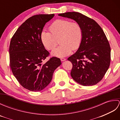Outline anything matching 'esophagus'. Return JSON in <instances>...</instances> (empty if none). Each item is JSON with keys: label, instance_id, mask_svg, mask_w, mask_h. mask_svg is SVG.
<instances>
[{"label": "esophagus", "instance_id": "34e87169", "mask_svg": "<svg viewBox=\"0 0 120 120\" xmlns=\"http://www.w3.org/2000/svg\"><path fill=\"white\" fill-rule=\"evenodd\" d=\"M60 60H61V61H64L66 60V59L63 58H61L60 59Z\"/></svg>", "mask_w": 120, "mask_h": 120}]
</instances>
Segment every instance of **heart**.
<instances>
[{
    "instance_id": "1",
    "label": "heart",
    "mask_w": 120,
    "mask_h": 120,
    "mask_svg": "<svg viewBox=\"0 0 120 120\" xmlns=\"http://www.w3.org/2000/svg\"><path fill=\"white\" fill-rule=\"evenodd\" d=\"M50 32L43 31L41 40L46 49L52 50L57 46L58 40L61 44L52 52V55L57 57H64L69 55L72 50L80 47L83 38L81 25L77 22L69 20L57 19L49 28Z\"/></svg>"
}]
</instances>
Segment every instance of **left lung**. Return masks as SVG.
I'll use <instances>...</instances> for the list:
<instances>
[{
  "mask_svg": "<svg viewBox=\"0 0 120 120\" xmlns=\"http://www.w3.org/2000/svg\"><path fill=\"white\" fill-rule=\"evenodd\" d=\"M58 15L74 19L82 28L80 47L68 59L73 65L71 76L82 86L96 85L102 79L110 63L111 49L105 33L94 20L79 12H67Z\"/></svg>",
  "mask_w": 120,
  "mask_h": 120,
  "instance_id": "1",
  "label": "left lung"
}]
</instances>
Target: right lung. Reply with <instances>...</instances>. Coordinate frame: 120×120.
<instances>
[{
  "mask_svg": "<svg viewBox=\"0 0 120 120\" xmlns=\"http://www.w3.org/2000/svg\"><path fill=\"white\" fill-rule=\"evenodd\" d=\"M55 14H39L27 19L17 29L10 42V65L19 82L25 89L38 92L52 79L54 71L61 64L52 57L42 63L49 53L43 45L41 34L45 24Z\"/></svg>",
  "mask_w": 120,
  "mask_h": 120,
  "instance_id": "obj_1",
  "label": "right lung"
}]
</instances>
